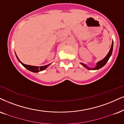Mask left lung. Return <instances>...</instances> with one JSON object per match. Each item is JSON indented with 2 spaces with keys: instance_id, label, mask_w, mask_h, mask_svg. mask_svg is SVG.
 Listing matches in <instances>:
<instances>
[{
  "instance_id": "8db88e82",
  "label": "left lung",
  "mask_w": 124,
  "mask_h": 124,
  "mask_svg": "<svg viewBox=\"0 0 124 124\" xmlns=\"http://www.w3.org/2000/svg\"><path fill=\"white\" fill-rule=\"evenodd\" d=\"M113 41L112 42V44H111V46L110 48V49L109 53H108V54L106 55V56L105 57L104 59L101 60V61H99L97 63V65H96V67H94V68H89V67H87V65H85V64L84 63H82V62H80V64L83 65V67H85V68H86L87 69L89 70H98V69H100L101 68H102V67H103L104 65L106 64V62H108V60H109V58L110 57L111 54H112V52H113Z\"/></svg>"
}]
</instances>
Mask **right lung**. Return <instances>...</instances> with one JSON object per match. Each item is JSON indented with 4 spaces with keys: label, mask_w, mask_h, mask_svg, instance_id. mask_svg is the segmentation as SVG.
Wrapping results in <instances>:
<instances>
[{
    "label": "right lung",
    "mask_w": 124,
    "mask_h": 124,
    "mask_svg": "<svg viewBox=\"0 0 124 124\" xmlns=\"http://www.w3.org/2000/svg\"><path fill=\"white\" fill-rule=\"evenodd\" d=\"M16 58H17L18 60V61H19V62H21V64H22V65H23V66L24 67H25L27 70H29V71H31V72H39V71H43V70H45L47 67H48L50 64H48V65H44V66H41V67H37V66H33V65H26V64H25L22 63V62L19 60V59H18V57H17V56H16Z\"/></svg>",
    "instance_id": "add662e5"
}]
</instances>
